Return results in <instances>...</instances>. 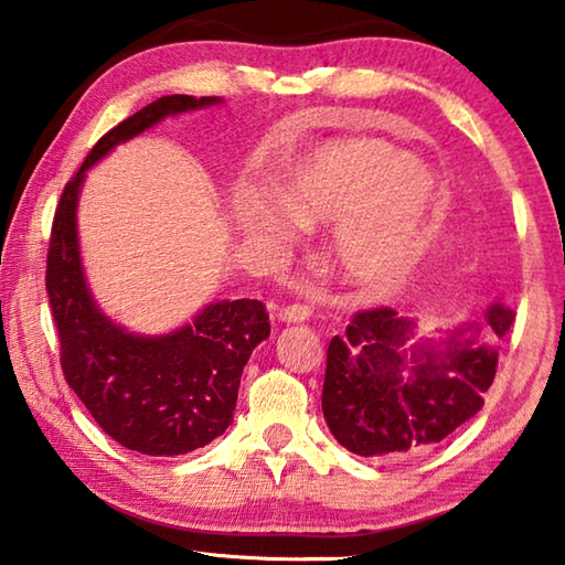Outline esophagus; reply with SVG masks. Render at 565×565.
Masks as SVG:
<instances>
[{
  "mask_svg": "<svg viewBox=\"0 0 565 565\" xmlns=\"http://www.w3.org/2000/svg\"><path fill=\"white\" fill-rule=\"evenodd\" d=\"M281 321H289V323H301L311 317V306L309 303H289L281 309Z\"/></svg>",
  "mask_w": 565,
  "mask_h": 565,
  "instance_id": "1",
  "label": "esophagus"
}]
</instances>
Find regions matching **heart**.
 <instances>
[{"label": "heart", "instance_id": "obj_1", "mask_svg": "<svg viewBox=\"0 0 565 565\" xmlns=\"http://www.w3.org/2000/svg\"><path fill=\"white\" fill-rule=\"evenodd\" d=\"M279 199L244 186L236 222L256 238L284 242L299 224H337L331 262L343 279L391 289L426 246L438 186L404 151L376 139L327 145L289 169Z\"/></svg>", "mask_w": 565, "mask_h": 565}]
</instances>
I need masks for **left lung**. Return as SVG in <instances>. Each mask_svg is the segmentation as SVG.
<instances>
[{
	"instance_id": "left-lung-1",
	"label": "left lung",
	"mask_w": 565,
	"mask_h": 565,
	"mask_svg": "<svg viewBox=\"0 0 565 565\" xmlns=\"http://www.w3.org/2000/svg\"><path fill=\"white\" fill-rule=\"evenodd\" d=\"M513 321L511 309L493 303L483 327H473V337L458 329L444 351H436L406 349L414 321L388 306L356 311L347 333L333 337L327 351L321 408L331 434L351 454L388 461L441 444L481 411L499 363L495 341ZM481 332L492 341L478 344Z\"/></svg>"
}]
</instances>
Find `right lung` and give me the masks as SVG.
<instances>
[{
	"label": "right lung",
	"instance_id": "obj_1",
	"mask_svg": "<svg viewBox=\"0 0 565 565\" xmlns=\"http://www.w3.org/2000/svg\"><path fill=\"white\" fill-rule=\"evenodd\" d=\"M171 94L147 104L92 147L66 181L46 248V296L60 337L66 384L114 441L147 456H179L212 444L234 420L238 384L252 351L269 339V313L256 299L216 301L169 337L121 331L89 296L76 244V194L94 161L169 114L216 104Z\"/></svg>",
	"mask_w": 565,
	"mask_h": 565
}]
</instances>
